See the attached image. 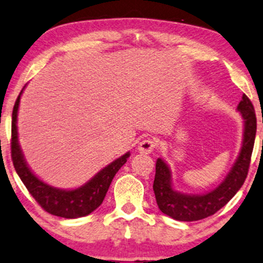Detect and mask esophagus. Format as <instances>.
Instances as JSON below:
<instances>
[{
    "label": "esophagus",
    "instance_id": "1",
    "mask_svg": "<svg viewBox=\"0 0 263 263\" xmlns=\"http://www.w3.org/2000/svg\"><path fill=\"white\" fill-rule=\"evenodd\" d=\"M156 147V142L152 138H145L143 139L142 142H139L138 144V151L141 153H144V154H151V153L154 151Z\"/></svg>",
    "mask_w": 263,
    "mask_h": 263
}]
</instances>
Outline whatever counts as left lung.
<instances>
[{"mask_svg": "<svg viewBox=\"0 0 263 263\" xmlns=\"http://www.w3.org/2000/svg\"><path fill=\"white\" fill-rule=\"evenodd\" d=\"M244 120V138L237 161L226 176L222 183L206 194H184L172 188L171 171L162 159L155 165V178L153 189L156 204L165 215L177 221H198L214 215L227 204L241 188L248 176L256 136V115L254 105L247 95H242L238 104Z\"/></svg>", "mask_w": 263, "mask_h": 263, "instance_id": "8db88e82", "label": "left lung"}]
</instances>
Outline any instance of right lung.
I'll return each mask as SVG.
<instances>
[{
    "label": "right lung",
    "mask_w": 263,
    "mask_h": 263,
    "mask_svg": "<svg viewBox=\"0 0 263 263\" xmlns=\"http://www.w3.org/2000/svg\"><path fill=\"white\" fill-rule=\"evenodd\" d=\"M22 93L23 89L16 98L12 112L11 153L16 174L21 177L23 183L30 194L32 195V198L48 214L64 218H79L89 215L104 200L112 178H114L116 172L120 170L121 166L127 161L129 152L110 162L108 166H105L95 177L89 179L87 183L76 189L65 191V189L54 188L45 183L30 170L29 166L26 165L22 149L19 147L16 116H18Z\"/></svg>",
    "instance_id": "obj_1"
}]
</instances>
